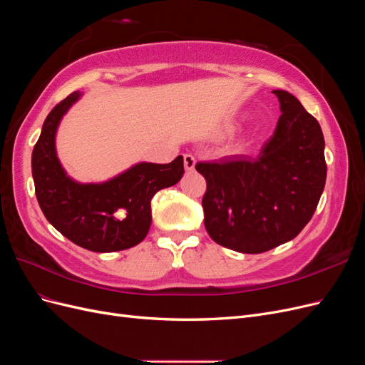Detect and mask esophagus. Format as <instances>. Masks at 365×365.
<instances>
[{"instance_id":"1","label":"esophagus","mask_w":365,"mask_h":365,"mask_svg":"<svg viewBox=\"0 0 365 365\" xmlns=\"http://www.w3.org/2000/svg\"><path fill=\"white\" fill-rule=\"evenodd\" d=\"M195 164L196 158L192 155V153H185L184 155V168L187 172H193L195 170Z\"/></svg>"}]
</instances>
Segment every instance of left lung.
Instances as JSON below:
<instances>
[{
	"mask_svg": "<svg viewBox=\"0 0 365 365\" xmlns=\"http://www.w3.org/2000/svg\"><path fill=\"white\" fill-rule=\"evenodd\" d=\"M282 115L257 158L197 163L207 181L204 224L216 244L259 254L294 239L315 213L324 190V137L297 97L274 90Z\"/></svg>",
	"mask_w": 365,
	"mask_h": 365,
	"instance_id": "8db88e82",
	"label": "left lung"
}]
</instances>
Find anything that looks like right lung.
I'll return each mask as SVG.
<instances>
[{
	"mask_svg": "<svg viewBox=\"0 0 365 365\" xmlns=\"http://www.w3.org/2000/svg\"><path fill=\"white\" fill-rule=\"evenodd\" d=\"M74 91L54 106L31 153V173L39 207L48 222L76 245L113 252L138 245L152 222L150 201L184 175L182 157L169 164L138 163L101 184H81L67 176L56 155L62 117L81 98Z\"/></svg>",
	"mask_w": 365,
	"mask_h": 365,
	"instance_id": "right-lung-1",
	"label": "right lung"
}]
</instances>
